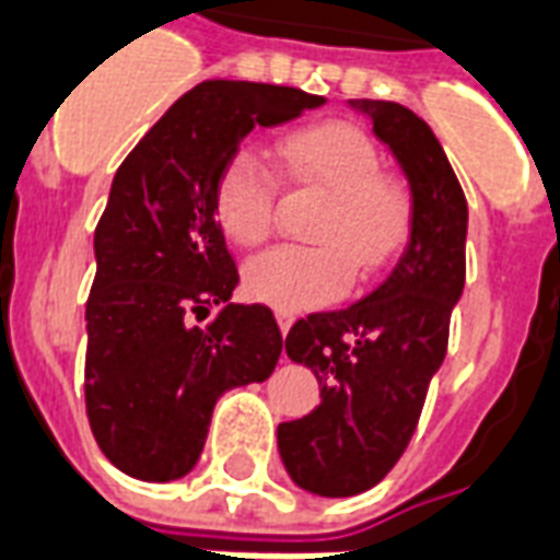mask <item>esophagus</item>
Segmentation results:
<instances>
[{
    "label": "esophagus",
    "mask_w": 560,
    "mask_h": 560,
    "mask_svg": "<svg viewBox=\"0 0 560 560\" xmlns=\"http://www.w3.org/2000/svg\"><path fill=\"white\" fill-rule=\"evenodd\" d=\"M276 320H279L281 335L291 332V326H293V314L291 312H276Z\"/></svg>",
    "instance_id": "34e87169"
}]
</instances>
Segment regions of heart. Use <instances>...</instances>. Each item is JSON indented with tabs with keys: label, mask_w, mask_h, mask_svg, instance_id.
<instances>
[{
	"label": "heart",
	"mask_w": 560,
	"mask_h": 560,
	"mask_svg": "<svg viewBox=\"0 0 560 560\" xmlns=\"http://www.w3.org/2000/svg\"><path fill=\"white\" fill-rule=\"evenodd\" d=\"M296 184L314 186L326 205L314 219L317 246H276L246 260L243 288L279 312H308L341 300L353 276L374 279L404 248L412 219L407 186L380 172V151L364 130L326 121L279 142ZM276 175L255 148L228 153L213 184V217L237 246H258L272 228Z\"/></svg>",
	"instance_id": "b5f03b06"
}]
</instances>
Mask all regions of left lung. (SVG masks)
<instances>
[{"label": "left lung", "instance_id": "1", "mask_svg": "<svg viewBox=\"0 0 560 560\" xmlns=\"http://www.w3.org/2000/svg\"><path fill=\"white\" fill-rule=\"evenodd\" d=\"M350 106L374 121L404 168L412 219L407 248L376 291L341 312L308 314L284 338L293 362L317 376L320 407L279 424L281 463L296 487L326 499L359 495L395 469L466 284L469 207L433 130L400 103Z\"/></svg>", "mask_w": 560, "mask_h": 560}]
</instances>
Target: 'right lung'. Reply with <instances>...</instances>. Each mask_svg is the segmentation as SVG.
Here are the masks:
<instances>
[{"instance_id":"obj_1","label":"right lung","mask_w":560,"mask_h":560,"mask_svg":"<svg viewBox=\"0 0 560 560\" xmlns=\"http://www.w3.org/2000/svg\"><path fill=\"white\" fill-rule=\"evenodd\" d=\"M323 97L288 85L207 80L186 91L121 163L94 231L85 302V409L112 466L184 478L217 400L264 383L281 355L267 305H237V267L213 217V184L255 127L300 118ZM223 312L207 327L192 316Z\"/></svg>"}]
</instances>
